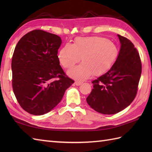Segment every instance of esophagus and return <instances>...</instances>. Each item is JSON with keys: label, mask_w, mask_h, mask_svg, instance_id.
Segmentation results:
<instances>
[{"label": "esophagus", "mask_w": 152, "mask_h": 152, "mask_svg": "<svg viewBox=\"0 0 152 152\" xmlns=\"http://www.w3.org/2000/svg\"><path fill=\"white\" fill-rule=\"evenodd\" d=\"M74 83H75V85L77 86H80L82 83V82H78V81H76L75 82H74Z\"/></svg>", "instance_id": "1"}]
</instances>
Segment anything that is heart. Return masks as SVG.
Listing matches in <instances>:
<instances>
[{
    "label": "heart",
    "mask_w": 152,
    "mask_h": 152,
    "mask_svg": "<svg viewBox=\"0 0 152 152\" xmlns=\"http://www.w3.org/2000/svg\"><path fill=\"white\" fill-rule=\"evenodd\" d=\"M118 48L112 41L101 37H78L73 44H66L58 53V59L65 69H70L80 61L79 65L68 71L67 74L77 80L91 75L99 76L110 69L118 56Z\"/></svg>",
    "instance_id": "b5f03b06"
}]
</instances>
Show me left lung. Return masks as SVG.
Instances as JSON below:
<instances>
[{"label":"left lung","instance_id":"obj_1","mask_svg":"<svg viewBox=\"0 0 152 152\" xmlns=\"http://www.w3.org/2000/svg\"><path fill=\"white\" fill-rule=\"evenodd\" d=\"M121 46L115 62L107 72L92 82L93 89L86 101L102 114L121 112L133 101L141 76L140 58L134 44L118 34Z\"/></svg>","mask_w":152,"mask_h":152}]
</instances>
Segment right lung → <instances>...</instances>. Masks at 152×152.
I'll use <instances>...</instances> for the list:
<instances>
[{"mask_svg":"<svg viewBox=\"0 0 152 152\" xmlns=\"http://www.w3.org/2000/svg\"><path fill=\"white\" fill-rule=\"evenodd\" d=\"M61 43L56 34L34 30L16 45L12 60L13 90L19 104L31 114L50 112L74 82L59 64L57 53Z\"/></svg>","mask_w":152,"mask_h":152,"instance_id":"add662e5","label":"right lung"}]
</instances>
